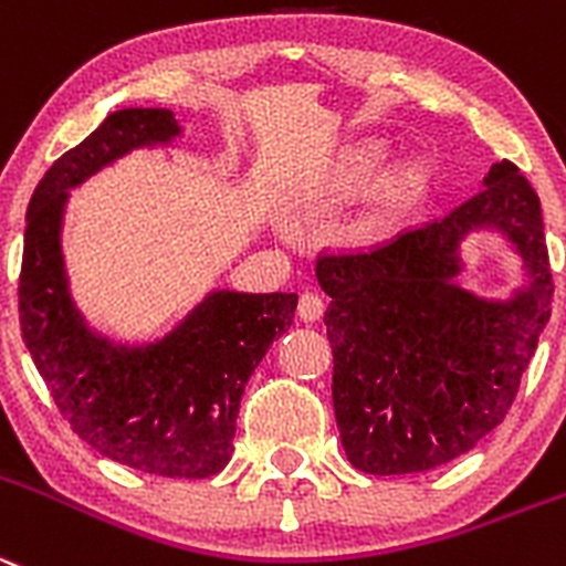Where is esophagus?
I'll return each instance as SVG.
<instances>
[{"mask_svg":"<svg viewBox=\"0 0 566 566\" xmlns=\"http://www.w3.org/2000/svg\"><path fill=\"white\" fill-rule=\"evenodd\" d=\"M321 315H324V298H321L318 293H301L298 318L304 321V324H313V321H318Z\"/></svg>","mask_w":566,"mask_h":566,"instance_id":"obj_1","label":"esophagus"}]
</instances>
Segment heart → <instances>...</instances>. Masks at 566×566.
<instances>
[{"label":"heart","instance_id":"heart-1","mask_svg":"<svg viewBox=\"0 0 566 566\" xmlns=\"http://www.w3.org/2000/svg\"><path fill=\"white\" fill-rule=\"evenodd\" d=\"M382 164V147L379 145H360L348 150L340 161V170L335 176V195L337 198H360L368 192L374 176ZM424 184V170L416 161H402L390 167L377 184L374 203H377L379 218H394L399 211L408 209L421 192Z\"/></svg>","mask_w":566,"mask_h":566}]
</instances>
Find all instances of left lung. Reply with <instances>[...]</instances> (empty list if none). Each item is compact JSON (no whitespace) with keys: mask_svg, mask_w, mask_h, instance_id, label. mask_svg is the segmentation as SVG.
<instances>
[{"mask_svg":"<svg viewBox=\"0 0 566 566\" xmlns=\"http://www.w3.org/2000/svg\"><path fill=\"white\" fill-rule=\"evenodd\" d=\"M447 218L405 229L368 251L324 253L315 276L332 304V402L352 467L427 472L463 455L514 405L551 321L553 273L536 192L511 161ZM497 228L526 259L532 284L485 302L451 279L469 230Z\"/></svg>","mask_w":566,"mask_h":566,"instance_id":"obj_1","label":"left lung"}]
</instances>
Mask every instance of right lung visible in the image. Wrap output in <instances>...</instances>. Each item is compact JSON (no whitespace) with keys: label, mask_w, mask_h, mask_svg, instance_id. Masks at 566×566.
I'll return each mask as SVG.
<instances>
[{"label":"right lung","mask_w":566,"mask_h":566,"mask_svg":"<svg viewBox=\"0 0 566 566\" xmlns=\"http://www.w3.org/2000/svg\"><path fill=\"white\" fill-rule=\"evenodd\" d=\"M178 134L170 108H123L52 164L28 206L19 315L57 410L92 450L147 474L200 480L231 461L245 382L293 324L298 295L218 290L158 343L116 346L75 310L61 256L69 189Z\"/></svg>","instance_id":"add662e5"}]
</instances>
